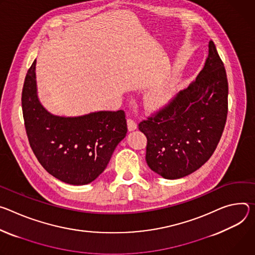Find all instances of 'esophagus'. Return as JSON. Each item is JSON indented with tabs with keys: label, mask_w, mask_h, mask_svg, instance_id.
<instances>
[{
	"label": "esophagus",
	"mask_w": 255,
	"mask_h": 255,
	"mask_svg": "<svg viewBox=\"0 0 255 255\" xmlns=\"http://www.w3.org/2000/svg\"><path fill=\"white\" fill-rule=\"evenodd\" d=\"M136 128H137L136 123L133 120H131V119H128V130L129 131L134 130Z\"/></svg>",
	"instance_id": "esophagus-1"
}]
</instances>
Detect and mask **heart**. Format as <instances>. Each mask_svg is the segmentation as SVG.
Here are the masks:
<instances>
[{
  "label": "heart",
  "instance_id": "obj_1",
  "mask_svg": "<svg viewBox=\"0 0 255 255\" xmlns=\"http://www.w3.org/2000/svg\"><path fill=\"white\" fill-rule=\"evenodd\" d=\"M167 95H168V92L166 90H163V89L158 90V91H156L152 95V97H151L152 102H154V103H161V102H163L167 98Z\"/></svg>",
  "mask_w": 255,
  "mask_h": 255
}]
</instances>
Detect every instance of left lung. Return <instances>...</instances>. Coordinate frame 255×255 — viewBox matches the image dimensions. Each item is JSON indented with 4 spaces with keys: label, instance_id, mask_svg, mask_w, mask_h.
I'll return each mask as SVG.
<instances>
[{
    "label": "left lung",
    "instance_id": "8db88e82",
    "mask_svg": "<svg viewBox=\"0 0 255 255\" xmlns=\"http://www.w3.org/2000/svg\"><path fill=\"white\" fill-rule=\"evenodd\" d=\"M228 115V80L215 43L195 81L138 124L147 136L146 161L167 179L184 177L215 152Z\"/></svg>",
    "mask_w": 255,
    "mask_h": 255
}]
</instances>
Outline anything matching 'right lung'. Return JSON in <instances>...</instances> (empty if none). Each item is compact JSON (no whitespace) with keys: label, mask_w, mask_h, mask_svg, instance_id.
Masks as SVG:
<instances>
[{"label":"right lung","mask_w":255,"mask_h":255,"mask_svg":"<svg viewBox=\"0 0 255 255\" xmlns=\"http://www.w3.org/2000/svg\"><path fill=\"white\" fill-rule=\"evenodd\" d=\"M35 65L36 60L26 74L21 98L30 147L53 177L73 185L88 184L105 170L127 134L125 111H98L77 118L51 115L37 97Z\"/></svg>","instance_id":"add662e5"}]
</instances>
